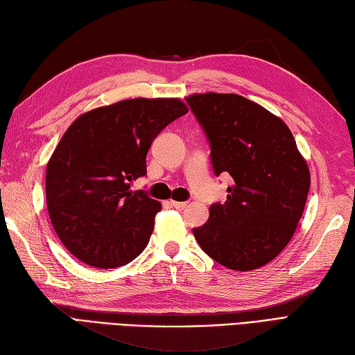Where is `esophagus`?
Here are the masks:
<instances>
[{
	"mask_svg": "<svg viewBox=\"0 0 355 355\" xmlns=\"http://www.w3.org/2000/svg\"><path fill=\"white\" fill-rule=\"evenodd\" d=\"M170 205L171 207H175V208H178V209H182V208H185L187 207V202H178V200H170Z\"/></svg>",
	"mask_w": 355,
	"mask_h": 355,
	"instance_id": "esophagus-1",
	"label": "esophagus"
}]
</instances>
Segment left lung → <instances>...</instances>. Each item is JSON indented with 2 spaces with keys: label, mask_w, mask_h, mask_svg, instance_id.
I'll use <instances>...</instances> for the list:
<instances>
[{
  "label": "left lung",
  "mask_w": 355,
  "mask_h": 355,
  "mask_svg": "<svg viewBox=\"0 0 355 355\" xmlns=\"http://www.w3.org/2000/svg\"><path fill=\"white\" fill-rule=\"evenodd\" d=\"M211 146L216 176L230 175L225 203L209 208L196 240L227 269L270 263L293 237L310 190V170L287 124L239 94L187 97Z\"/></svg>",
  "instance_id": "left-lung-1"
}]
</instances>
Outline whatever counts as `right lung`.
I'll list each match as a JSON object with an SVG mask.
<instances>
[{"mask_svg": "<svg viewBox=\"0 0 355 355\" xmlns=\"http://www.w3.org/2000/svg\"><path fill=\"white\" fill-rule=\"evenodd\" d=\"M188 112L179 98H130L82 114L46 164V208L62 244L98 269L130 263L147 246L161 203L133 180L159 132Z\"/></svg>", "mask_w": 355, "mask_h": 355, "instance_id": "right-lung-1", "label": "right lung"}]
</instances>
